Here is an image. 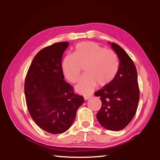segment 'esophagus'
Segmentation results:
<instances>
[{"label":"esophagus","mask_w":160,"mask_h":160,"mask_svg":"<svg viewBox=\"0 0 160 160\" xmlns=\"http://www.w3.org/2000/svg\"><path fill=\"white\" fill-rule=\"evenodd\" d=\"M91 98L90 95H84V99L85 100H88Z\"/></svg>","instance_id":"obj_1"}]
</instances>
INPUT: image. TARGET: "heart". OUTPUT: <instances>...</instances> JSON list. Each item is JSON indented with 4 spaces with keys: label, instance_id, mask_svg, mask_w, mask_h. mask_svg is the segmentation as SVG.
I'll return each instance as SVG.
<instances>
[{
    "label": "heart",
    "instance_id": "heart-1",
    "mask_svg": "<svg viewBox=\"0 0 160 160\" xmlns=\"http://www.w3.org/2000/svg\"><path fill=\"white\" fill-rule=\"evenodd\" d=\"M118 67L114 51L90 41L77 44L73 55H67L62 62L64 75L72 83L79 81L85 68L86 75L76 87L77 91L83 94L93 91L97 83L102 88L109 85L117 75Z\"/></svg>",
    "mask_w": 160,
    "mask_h": 160
}]
</instances>
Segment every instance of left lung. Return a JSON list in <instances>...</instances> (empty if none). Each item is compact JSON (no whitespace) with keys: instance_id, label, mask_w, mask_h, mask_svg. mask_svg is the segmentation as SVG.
Listing matches in <instances>:
<instances>
[{"instance_id":"8db88e82","label":"left lung","mask_w":160,"mask_h":160,"mask_svg":"<svg viewBox=\"0 0 160 160\" xmlns=\"http://www.w3.org/2000/svg\"><path fill=\"white\" fill-rule=\"evenodd\" d=\"M119 59L115 79L108 86L96 91L102 102L97 114L99 123L108 130L119 131L131 122L136 113L139 88L136 67L123 48L115 42L111 44Z\"/></svg>"}]
</instances>
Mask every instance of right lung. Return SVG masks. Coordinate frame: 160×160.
I'll return each instance as SVG.
<instances>
[{
  "instance_id": "1",
  "label": "right lung",
  "mask_w": 160,
  "mask_h": 160,
  "mask_svg": "<svg viewBox=\"0 0 160 160\" xmlns=\"http://www.w3.org/2000/svg\"><path fill=\"white\" fill-rule=\"evenodd\" d=\"M69 46L59 42L43 48L34 57L25 81L27 109L34 122L45 132L62 133L71 126L83 96L64 80L61 60Z\"/></svg>"
}]
</instances>
